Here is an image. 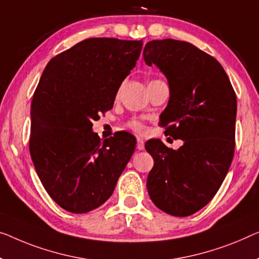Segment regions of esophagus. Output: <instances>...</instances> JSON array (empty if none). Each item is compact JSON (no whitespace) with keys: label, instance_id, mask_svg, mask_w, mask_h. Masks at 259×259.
I'll return each instance as SVG.
<instances>
[{"label":"esophagus","instance_id":"esophagus-1","mask_svg":"<svg viewBox=\"0 0 259 259\" xmlns=\"http://www.w3.org/2000/svg\"><path fill=\"white\" fill-rule=\"evenodd\" d=\"M136 148H137V150H143L144 149V141L142 140L141 137H137V145H136Z\"/></svg>","mask_w":259,"mask_h":259}]
</instances>
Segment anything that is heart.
Returning <instances> with one entry per match:
<instances>
[{
  "label": "heart",
  "mask_w": 259,
  "mask_h": 259,
  "mask_svg": "<svg viewBox=\"0 0 259 259\" xmlns=\"http://www.w3.org/2000/svg\"><path fill=\"white\" fill-rule=\"evenodd\" d=\"M129 126L131 129H134L135 131H138V133H141V131L144 130V126H143L142 123L137 122V121H133L129 123Z\"/></svg>",
  "instance_id": "1"
}]
</instances>
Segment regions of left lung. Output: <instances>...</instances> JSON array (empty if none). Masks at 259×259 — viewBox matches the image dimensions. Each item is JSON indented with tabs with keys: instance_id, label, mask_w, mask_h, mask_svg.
Listing matches in <instances>:
<instances>
[{
	"instance_id": "obj_1",
	"label": "left lung",
	"mask_w": 259,
	"mask_h": 259,
	"mask_svg": "<svg viewBox=\"0 0 259 259\" xmlns=\"http://www.w3.org/2000/svg\"><path fill=\"white\" fill-rule=\"evenodd\" d=\"M143 57L168 82L160 125L184 142L178 150L160 140L145 143L154 161L148 193L165 213L190 216L214 198L228 173L235 150L236 94L221 64L186 41L151 40Z\"/></svg>"
}]
</instances>
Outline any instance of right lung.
Wrapping results in <instances>:
<instances>
[{
  "mask_svg": "<svg viewBox=\"0 0 259 259\" xmlns=\"http://www.w3.org/2000/svg\"><path fill=\"white\" fill-rule=\"evenodd\" d=\"M143 40L88 38L46 65L31 103L30 154L46 192L65 210L91 211L113 194L136 138L100 141L92 121L114 106Z\"/></svg>",
  "mask_w": 259,
  "mask_h": 259,
  "instance_id": "1",
  "label": "right lung"
}]
</instances>
